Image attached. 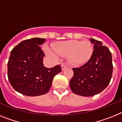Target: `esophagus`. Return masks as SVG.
Returning a JSON list of instances; mask_svg holds the SVG:
<instances>
[{
    "label": "esophagus",
    "instance_id": "esophagus-1",
    "mask_svg": "<svg viewBox=\"0 0 122 122\" xmlns=\"http://www.w3.org/2000/svg\"><path fill=\"white\" fill-rule=\"evenodd\" d=\"M67 68V66H66V64H61V69H62V70H64L65 69H66Z\"/></svg>",
    "mask_w": 122,
    "mask_h": 122
}]
</instances>
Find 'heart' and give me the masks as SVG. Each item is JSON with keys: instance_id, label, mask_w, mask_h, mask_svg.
I'll use <instances>...</instances> for the list:
<instances>
[{"instance_id": "heart-1", "label": "heart", "mask_w": 122, "mask_h": 122, "mask_svg": "<svg viewBox=\"0 0 122 122\" xmlns=\"http://www.w3.org/2000/svg\"><path fill=\"white\" fill-rule=\"evenodd\" d=\"M54 51L59 56H67L72 66H79L89 61L93 54V47L88 40H68L59 41L53 46ZM45 51L50 56L56 58L57 55L48 48Z\"/></svg>"}]
</instances>
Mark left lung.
I'll use <instances>...</instances> for the list:
<instances>
[{"label":"left lung","mask_w":122,"mask_h":122,"mask_svg":"<svg viewBox=\"0 0 122 122\" xmlns=\"http://www.w3.org/2000/svg\"><path fill=\"white\" fill-rule=\"evenodd\" d=\"M94 45L92 56L82 66L73 68L74 76L69 82L74 94L91 97L107 87L111 80L113 65L112 53L100 41L90 38Z\"/></svg>","instance_id":"1"}]
</instances>
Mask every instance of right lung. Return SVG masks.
Listing matches in <instances>:
<instances>
[{
	"instance_id": "add662e5",
	"label": "right lung",
	"mask_w": 122,
	"mask_h": 122,
	"mask_svg": "<svg viewBox=\"0 0 122 122\" xmlns=\"http://www.w3.org/2000/svg\"><path fill=\"white\" fill-rule=\"evenodd\" d=\"M45 41L44 38H33L21 41L11 51L8 79L14 89L25 96L45 94L54 77L61 71L60 65L51 68L44 66L45 54L40 46Z\"/></svg>"
}]
</instances>
